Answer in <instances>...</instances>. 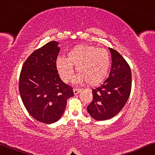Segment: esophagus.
<instances>
[{"mask_svg":"<svg viewBox=\"0 0 155 155\" xmlns=\"http://www.w3.org/2000/svg\"><path fill=\"white\" fill-rule=\"evenodd\" d=\"M80 91H81V89H79V88H75V89H73V93H74V94L75 95H76V94H78V93H79Z\"/></svg>","mask_w":155,"mask_h":155,"instance_id":"obj_1","label":"esophagus"}]
</instances>
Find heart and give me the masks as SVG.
<instances>
[{
    "mask_svg": "<svg viewBox=\"0 0 155 155\" xmlns=\"http://www.w3.org/2000/svg\"><path fill=\"white\" fill-rule=\"evenodd\" d=\"M110 63V56L106 50L93 46L78 45L70 51L68 58L58 57L56 65L63 82H68L73 77L75 65L79 72L73 79L75 83L87 81L90 85L96 86L107 77Z\"/></svg>",
    "mask_w": 155,
    "mask_h": 155,
    "instance_id": "obj_1",
    "label": "heart"
}]
</instances>
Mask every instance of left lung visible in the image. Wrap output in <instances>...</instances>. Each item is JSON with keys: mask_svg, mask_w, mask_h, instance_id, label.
Segmentation results:
<instances>
[{"mask_svg": "<svg viewBox=\"0 0 155 155\" xmlns=\"http://www.w3.org/2000/svg\"><path fill=\"white\" fill-rule=\"evenodd\" d=\"M111 68L109 78L92 90L93 99L87 107L90 116L105 120L119 113L129 98L131 90V71L128 63L118 51L109 48Z\"/></svg>", "mask_w": 155, "mask_h": 155, "instance_id": "left-lung-1", "label": "left lung"}]
</instances>
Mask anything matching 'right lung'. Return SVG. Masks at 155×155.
Instances as JSON below:
<instances>
[{
	"label": "right lung",
	"instance_id": "add662e5",
	"mask_svg": "<svg viewBox=\"0 0 155 155\" xmlns=\"http://www.w3.org/2000/svg\"><path fill=\"white\" fill-rule=\"evenodd\" d=\"M53 41L35 50L22 68L19 90L29 114L38 121L51 124L60 119L73 88L61 80L56 68L60 47Z\"/></svg>",
	"mask_w": 155,
	"mask_h": 155
}]
</instances>
